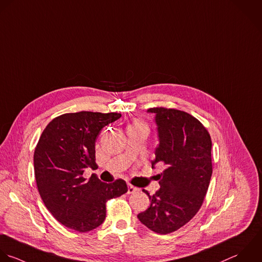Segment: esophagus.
Wrapping results in <instances>:
<instances>
[{"label": "esophagus", "instance_id": "1", "mask_svg": "<svg viewBox=\"0 0 262 262\" xmlns=\"http://www.w3.org/2000/svg\"><path fill=\"white\" fill-rule=\"evenodd\" d=\"M137 191H139L138 188H136V187H134L132 185H128V187H127V194H134Z\"/></svg>", "mask_w": 262, "mask_h": 262}]
</instances>
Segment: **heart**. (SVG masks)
I'll return each instance as SVG.
<instances>
[{
  "label": "heart",
  "mask_w": 262,
  "mask_h": 262,
  "mask_svg": "<svg viewBox=\"0 0 262 262\" xmlns=\"http://www.w3.org/2000/svg\"><path fill=\"white\" fill-rule=\"evenodd\" d=\"M136 124H141V123H140V122H136L134 125H136Z\"/></svg>",
  "instance_id": "1"
}]
</instances>
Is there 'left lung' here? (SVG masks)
<instances>
[{
  "label": "left lung",
  "mask_w": 262,
  "mask_h": 262,
  "mask_svg": "<svg viewBox=\"0 0 262 262\" xmlns=\"http://www.w3.org/2000/svg\"><path fill=\"white\" fill-rule=\"evenodd\" d=\"M158 136L156 164L164 165L158 174L160 189L150 195L149 207L138 214L151 231L166 235L189 223L200 209L212 176L211 138L203 124L187 112L151 108Z\"/></svg>",
  "instance_id": "8db88e82"
}]
</instances>
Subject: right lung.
Wrapping results in <instances>:
<instances>
[{"instance_id":"right-lung-1","label":"right lung","mask_w":262,"mask_h":262,"mask_svg":"<svg viewBox=\"0 0 262 262\" xmlns=\"http://www.w3.org/2000/svg\"><path fill=\"white\" fill-rule=\"evenodd\" d=\"M118 113L81 111L54 118L43 129L33 155L38 193L52 215L79 233L103 224L106 202L127 192L123 180L102 183L84 169L95 165V143L102 128L119 119Z\"/></svg>"}]
</instances>
